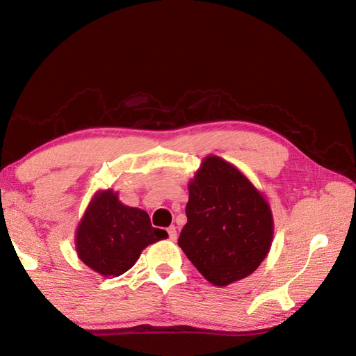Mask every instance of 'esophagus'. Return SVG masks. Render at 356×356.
I'll use <instances>...</instances> for the list:
<instances>
[{"label":"esophagus","mask_w":356,"mask_h":356,"mask_svg":"<svg viewBox=\"0 0 356 356\" xmlns=\"http://www.w3.org/2000/svg\"><path fill=\"white\" fill-rule=\"evenodd\" d=\"M168 236H170V240H172V242H176V238H177L176 227H174V226H170V227H168Z\"/></svg>","instance_id":"esophagus-1"}]
</instances>
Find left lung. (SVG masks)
<instances>
[{
  "instance_id": "1",
  "label": "left lung",
  "mask_w": 356,
  "mask_h": 356,
  "mask_svg": "<svg viewBox=\"0 0 356 356\" xmlns=\"http://www.w3.org/2000/svg\"><path fill=\"white\" fill-rule=\"evenodd\" d=\"M188 190L179 246L215 286L246 278L272 245L267 201L237 168L213 155L202 161Z\"/></svg>"
}]
</instances>
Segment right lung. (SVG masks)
Listing matches in <instances>:
<instances>
[{"label": "right lung", "instance_id": "add662e5", "mask_svg": "<svg viewBox=\"0 0 356 356\" xmlns=\"http://www.w3.org/2000/svg\"><path fill=\"white\" fill-rule=\"evenodd\" d=\"M163 229L152 227L144 210L120 204L116 193L102 191L88 207L76 231V251L81 261L104 276L127 272L141 251L166 238Z\"/></svg>", "mask_w": 356, "mask_h": 356}]
</instances>
